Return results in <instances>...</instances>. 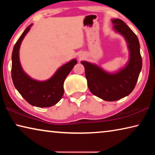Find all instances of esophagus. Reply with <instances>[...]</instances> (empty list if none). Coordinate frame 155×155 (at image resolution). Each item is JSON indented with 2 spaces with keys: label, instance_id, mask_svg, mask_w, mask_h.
Segmentation results:
<instances>
[{
  "label": "esophagus",
  "instance_id": "obj_1",
  "mask_svg": "<svg viewBox=\"0 0 155 155\" xmlns=\"http://www.w3.org/2000/svg\"><path fill=\"white\" fill-rule=\"evenodd\" d=\"M79 57H81H81H82V56H81V55H80V56H79Z\"/></svg>",
  "mask_w": 155,
  "mask_h": 155
}]
</instances>
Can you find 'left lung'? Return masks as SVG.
<instances>
[{
  "mask_svg": "<svg viewBox=\"0 0 155 155\" xmlns=\"http://www.w3.org/2000/svg\"><path fill=\"white\" fill-rule=\"evenodd\" d=\"M113 29L124 37L129 58L124 67L109 72L99 65L82 61L89 90L94 95L106 101H115L127 96L134 90L142 68L140 45L134 32L120 19H111Z\"/></svg>",
  "mask_w": 155,
  "mask_h": 155,
  "instance_id": "1",
  "label": "left lung"
}]
</instances>
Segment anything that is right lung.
Masks as SVG:
<instances>
[{"instance_id":"right-lung-1","label":"right lung","mask_w":155,"mask_h":155,"mask_svg":"<svg viewBox=\"0 0 155 155\" xmlns=\"http://www.w3.org/2000/svg\"><path fill=\"white\" fill-rule=\"evenodd\" d=\"M33 24L26 28L14 47L12 55V77L14 85L21 96L31 105L49 107L56 104L64 93V83L67 76L77 64L73 59L57 69L52 77L46 81H38L30 77L22 69L20 61L19 51L21 43L30 31Z\"/></svg>"}]
</instances>
